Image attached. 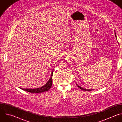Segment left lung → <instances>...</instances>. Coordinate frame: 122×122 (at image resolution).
I'll use <instances>...</instances> for the list:
<instances>
[{
    "instance_id": "obj_1",
    "label": "left lung",
    "mask_w": 122,
    "mask_h": 122,
    "mask_svg": "<svg viewBox=\"0 0 122 122\" xmlns=\"http://www.w3.org/2000/svg\"><path fill=\"white\" fill-rule=\"evenodd\" d=\"M114 32H115V31H114ZM115 38H116V39H117V38H116V33H115ZM76 85H77V86L79 88H80L81 90H83V91H91L92 90H91V89H84V88H82V87H80V86H79L77 83H76Z\"/></svg>"
}]
</instances>
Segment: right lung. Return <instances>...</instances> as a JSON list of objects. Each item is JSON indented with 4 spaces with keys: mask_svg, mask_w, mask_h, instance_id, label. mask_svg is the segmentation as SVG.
I'll return each instance as SVG.
<instances>
[{
    "mask_svg": "<svg viewBox=\"0 0 122 122\" xmlns=\"http://www.w3.org/2000/svg\"><path fill=\"white\" fill-rule=\"evenodd\" d=\"M53 71H52L51 74V77L49 79V80L48 81V82L45 84L44 86H42L41 88H36V89H23V88H20L27 92H31V93H41V92H46L48 91L52 86V76H53Z\"/></svg>",
    "mask_w": 122,
    "mask_h": 122,
    "instance_id": "right-lung-1",
    "label": "right lung"
}]
</instances>
